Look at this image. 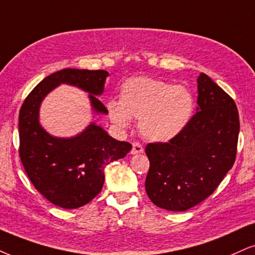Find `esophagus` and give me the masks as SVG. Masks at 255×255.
<instances>
[{
  "mask_svg": "<svg viewBox=\"0 0 255 255\" xmlns=\"http://www.w3.org/2000/svg\"><path fill=\"white\" fill-rule=\"evenodd\" d=\"M144 149L143 145L138 142L132 143V149H131V155H138V153H143Z\"/></svg>",
  "mask_w": 255,
  "mask_h": 255,
  "instance_id": "1",
  "label": "esophagus"
}]
</instances>
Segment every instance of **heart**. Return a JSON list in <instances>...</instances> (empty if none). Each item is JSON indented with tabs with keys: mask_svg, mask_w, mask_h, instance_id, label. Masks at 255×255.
I'll return each mask as SVG.
<instances>
[{
	"mask_svg": "<svg viewBox=\"0 0 255 255\" xmlns=\"http://www.w3.org/2000/svg\"><path fill=\"white\" fill-rule=\"evenodd\" d=\"M194 97L183 85H170L151 78H131L123 84L121 102L110 100V119L128 128L130 118L139 119V131L146 139L166 142L190 122Z\"/></svg>",
	"mask_w": 255,
	"mask_h": 255,
	"instance_id": "b5f03b06",
	"label": "heart"
}]
</instances>
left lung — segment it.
<instances>
[{"instance_id":"obj_1","label":"left lung","mask_w":255,"mask_h":255,"mask_svg":"<svg viewBox=\"0 0 255 255\" xmlns=\"http://www.w3.org/2000/svg\"><path fill=\"white\" fill-rule=\"evenodd\" d=\"M196 113L168 143H149L145 180L159 208L184 212L210 196L235 162L239 113L234 100L207 74L197 79Z\"/></svg>"}]
</instances>
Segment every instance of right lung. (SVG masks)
I'll return each mask as SVG.
<instances>
[{"label":"right lung","instance_id":"add662e5","mask_svg":"<svg viewBox=\"0 0 255 255\" xmlns=\"http://www.w3.org/2000/svg\"><path fill=\"white\" fill-rule=\"evenodd\" d=\"M109 73L65 68L37 84L22 104L18 116L21 162L35 189L49 202L75 209L93 200L102 190L104 168L130 151L128 142H119L94 123L71 138L53 137L41 127L39 111L42 100L61 84L89 93L92 110L108 113L97 98L104 91Z\"/></svg>","mask_w":255,"mask_h":255}]
</instances>
